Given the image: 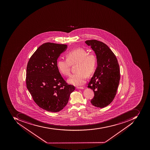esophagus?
<instances>
[{
    "mask_svg": "<svg viewBox=\"0 0 150 150\" xmlns=\"http://www.w3.org/2000/svg\"><path fill=\"white\" fill-rule=\"evenodd\" d=\"M76 89H83L84 88L83 87H76Z\"/></svg>",
    "mask_w": 150,
    "mask_h": 150,
    "instance_id": "34e87169",
    "label": "esophagus"
}]
</instances>
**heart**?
I'll use <instances>...</instances> for the list:
<instances>
[{"instance_id":"1","label":"heart","mask_w":150,"mask_h":150,"mask_svg":"<svg viewBox=\"0 0 150 150\" xmlns=\"http://www.w3.org/2000/svg\"><path fill=\"white\" fill-rule=\"evenodd\" d=\"M67 59L59 58L57 62L59 71L64 76L70 74L71 65L77 64L75 74H73L67 80L69 83L74 85H81L86 82L87 75L90 76L96 70L97 60L96 56L88 54L82 48H77L69 51L66 54Z\"/></svg>"}]
</instances>
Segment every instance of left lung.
Here are the masks:
<instances>
[{
    "mask_svg": "<svg viewBox=\"0 0 150 150\" xmlns=\"http://www.w3.org/2000/svg\"><path fill=\"white\" fill-rule=\"evenodd\" d=\"M96 55L97 67L88 83L95 96L91 100L97 108L108 106L115 98L120 79V68L117 58L107 45L96 40L85 41Z\"/></svg>",
    "mask_w": 150,
    "mask_h": 150,
    "instance_id": "1",
    "label": "left lung"
}]
</instances>
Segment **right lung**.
<instances>
[{
  "mask_svg": "<svg viewBox=\"0 0 150 150\" xmlns=\"http://www.w3.org/2000/svg\"><path fill=\"white\" fill-rule=\"evenodd\" d=\"M67 45L46 42L32 55L27 67L26 84L34 102L48 112L65 108L75 87L63 79L57 66L59 55Z\"/></svg>",
  "mask_w": 150,
  "mask_h": 150,
  "instance_id": "obj_1",
  "label": "right lung"
}]
</instances>
